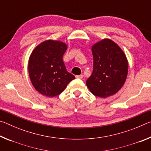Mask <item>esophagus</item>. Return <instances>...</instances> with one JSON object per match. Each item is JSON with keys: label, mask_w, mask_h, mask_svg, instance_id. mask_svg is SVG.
I'll use <instances>...</instances> for the list:
<instances>
[{"label": "esophagus", "mask_w": 151, "mask_h": 151, "mask_svg": "<svg viewBox=\"0 0 151 151\" xmlns=\"http://www.w3.org/2000/svg\"><path fill=\"white\" fill-rule=\"evenodd\" d=\"M76 78H83V75H76Z\"/></svg>", "instance_id": "esophagus-1"}]
</instances>
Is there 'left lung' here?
Instances as JSON below:
<instances>
[{"label": "left lung", "mask_w": 151, "mask_h": 151, "mask_svg": "<svg viewBox=\"0 0 151 151\" xmlns=\"http://www.w3.org/2000/svg\"><path fill=\"white\" fill-rule=\"evenodd\" d=\"M93 70L86 82L94 96L106 98L123 86L128 73V61L115 42L103 39L92 47Z\"/></svg>", "instance_id": "obj_1"}]
</instances>
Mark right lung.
<instances>
[{"instance_id": "obj_1", "label": "right lung", "mask_w": 151, "mask_h": 151, "mask_svg": "<svg viewBox=\"0 0 151 151\" xmlns=\"http://www.w3.org/2000/svg\"><path fill=\"white\" fill-rule=\"evenodd\" d=\"M67 49L65 43L48 40L32 51L29 61V73L32 85L40 94L57 96L65 90L75 76L66 70L63 60Z\"/></svg>"}]
</instances>
